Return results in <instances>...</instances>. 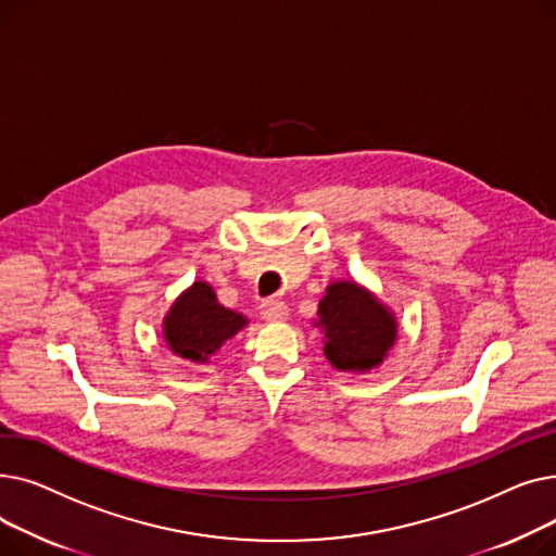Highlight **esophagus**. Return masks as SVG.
Instances as JSON below:
<instances>
[{"instance_id":"34e87169","label":"esophagus","mask_w":556,"mask_h":556,"mask_svg":"<svg viewBox=\"0 0 556 556\" xmlns=\"http://www.w3.org/2000/svg\"><path fill=\"white\" fill-rule=\"evenodd\" d=\"M261 317L266 319V323H283L288 317V306L281 300H268L261 304Z\"/></svg>"}]
</instances>
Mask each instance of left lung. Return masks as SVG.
Wrapping results in <instances>:
<instances>
[{
    "label": "left lung",
    "mask_w": 556,
    "mask_h": 556,
    "mask_svg": "<svg viewBox=\"0 0 556 556\" xmlns=\"http://www.w3.org/2000/svg\"><path fill=\"white\" fill-rule=\"evenodd\" d=\"M313 325L325 333V356L338 371L365 374L381 367L399 338L394 311L352 279L327 286Z\"/></svg>",
    "instance_id": "obj_1"
}]
</instances>
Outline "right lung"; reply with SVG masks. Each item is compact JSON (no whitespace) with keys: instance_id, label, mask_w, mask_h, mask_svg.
Instances as JSON below:
<instances>
[{"instance_id":"1","label":"right lung","mask_w":556,"mask_h":556,"mask_svg":"<svg viewBox=\"0 0 556 556\" xmlns=\"http://www.w3.org/2000/svg\"><path fill=\"white\" fill-rule=\"evenodd\" d=\"M248 327V317L225 308L212 283L193 281L164 315L162 336L175 356L207 365L218 349Z\"/></svg>"}]
</instances>
